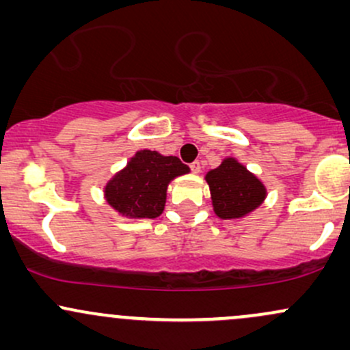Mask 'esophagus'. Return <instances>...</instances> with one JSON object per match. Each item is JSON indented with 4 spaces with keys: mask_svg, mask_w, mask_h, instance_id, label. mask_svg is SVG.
<instances>
[{
    "mask_svg": "<svg viewBox=\"0 0 350 350\" xmlns=\"http://www.w3.org/2000/svg\"><path fill=\"white\" fill-rule=\"evenodd\" d=\"M189 167H191V171L196 172V174H198V172H200V163L199 161L191 163V164H189Z\"/></svg>",
    "mask_w": 350,
    "mask_h": 350,
    "instance_id": "esophagus-1",
    "label": "esophagus"
}]
</instances>
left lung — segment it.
I'll return each instance as SVG.
<instances>
[{
    "instance_id": "8db88e82",
    "label": "left lung",
    "mask_w": 350,
    "mask_h": 350,
    "mask_svg": "<svg viewBox=\"0 0 350 350\" xmlns=\"http://www.w3.org/2000/svg\"><path fill=\"white\" fill-rule=\"evenodd\" d=\"M212 204L220 219H239L256 208L265 199V187L235 159H226L206 176Z\"/></svg>"
}]
</instances>
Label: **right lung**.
<instances>
[{"instance_id":"right-lung-1","label":"right lung","mask_w":350,"mask_h":350,"mask_svg":"<svg viewBox=\"0 0 350 350\" xmlns=\"http://www.w3.org/2000/svg\"><path fill=\"white\" fill-rule=\"evenodd\" d=\"M186 172L189 167L176 156L138 151L128 166L107 184V200L123 215L154 219L164 208L170 180Z\"/></svg>"}]
</instances>
